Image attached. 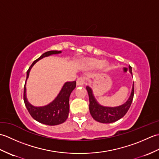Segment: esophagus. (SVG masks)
Instances as JSON below:
<instances>
[{
	"label": "esophagus",
	"instance_id": "1",
	"mask_svg": "<svg viewBox=\"0 0 159 159\" xmlns=\"http://www.w3.org/2000/svg\"><path fill=\"white\" fill-rule=\"evenodd\" d=\"M84 83H85V79L82 77H80L76 80V85L78 86H80V85H83Z\"/></svg>",
	"mask_w": 159,
	"mask_h": 159
}]
</instances>
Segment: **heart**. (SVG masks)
Here are the masks:
<instances>
[{
	"mask_svg": "<svg viewBox=\"0 0 159 159\" xmlns=\"http://www.w3.org/2000/svg\"><path fill=\"white\" fill-rule=\"evenodd\" d=\"M85 63L87 67L89 68H96L98 67L101 66L102 68H105L107 66V63L106 62H102L100 60H97L95 59H87L85 60Z\"/></svg>",
	"mask_w": 159,
	"mask_h": 159,
	"instance_id": "heart-1",
	"label": "heart"
}]
</instances>
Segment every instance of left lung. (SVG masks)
Wrapping results in <instances>:
<instances>
[{
	"mask_svg": "<svg viewBox=\"0 0 159 159\" xmlns=\"http://www.w3.org/2000/svg\"><path fill=\"white\" fill-rule=\"evenodd\" d=\"M129 71L132 74V67L129 66ZM89 98V112L94 120L101 123H112L123 117L129 109L134 96V83L129 98L126 102L116 107H104L97 102L94 97L92 89L89 86L86 87Z\"/></svg>",
	"mask_w": 159,
	"mask_h": 159,
	"instance_id": "left-lung-1",
	"label": "left lung"
}]
</instances>
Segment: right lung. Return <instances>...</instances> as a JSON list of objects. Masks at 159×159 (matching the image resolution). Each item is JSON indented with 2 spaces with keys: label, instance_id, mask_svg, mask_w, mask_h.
Segmentation results:
<instances>
[{
  "label": "right lung",
  "instance_id": "add662e5",
  "mask_svg": "<svg viewBox=\"0 0 159 159\" xmlns=\"http://www.w3.org/2000/svg\"><path fill=\"white\" fill-rule=\"evenodd\" d=\"M59 53H61V50H50L44 52L38 59L34 61L26 72V82L29 78L30 70L39 60L43 59V57ZM26 82L24 87V101L26 109L33 119L40 123L49 126H55L63 123L68 117L70 111V96L72 91L75 89L76 82H66L55 99L50 104L43 107L33 106L28 102L26 96Z\"/></svg>",
  "mask_w": 159,
  "mask_h": 159
}]
</instances>
